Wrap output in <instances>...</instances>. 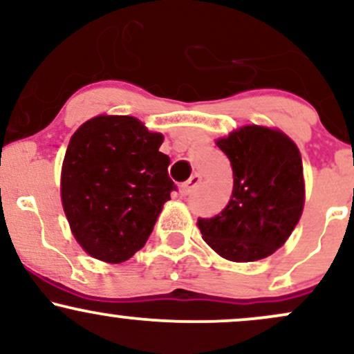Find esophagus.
<instances>
[{
    "label": "esophagus",
    "instance_id": "34e87169",
    "mask_svg": "<svg viewBox=\"0 0 354 354\" xmlns=\"http://www.w3.org/2000/svg\"><path fill=\"white\" fill-rule=\"evenodd\" d=\"M200 183H201V176H200V174H193V176H191L189 180L186 181L185 185H183V188H181L183 194H191V193H194L198 186H200Z\"/></svg>",
    "mask_w": 354,
    "mask_h": 354
}]
</instances>
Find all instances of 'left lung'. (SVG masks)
<instances>
[{
    "label": "left lung",
    "mask_w": 354,
    "mask_h": 354,
    "mask_svg": "<svg viewBox=\"0 0 354 354\" xmlns=\"http://www.w3.org/2000/svg\"><path fill=\"white\" fill-rule=\"evenodd\" d=\"M216 145L233 168V193L221 213L198 218V226L223 258L258 261L284 245L301 216V154L281 131L254 124Z\"/></svg>",
    "instance_id": "left-lung-1"
}]
</instances>
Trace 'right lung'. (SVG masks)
<instances>
[{
    "label": "right lung",
    "instance_id": "right-lung-1",
    "mask_svg": "<svg viewBox=\"0 0 354 354\" xmlns=\"http://www.w3.org/2000/svg\"><path fill=\"white\" fill-rule=\"evenodd\" d=\"M163 135L133 116H96L76 129L61 169V201L93 258L123 263L145 246L176 185Z\"/></svg>",
    "mask_w": 354,
    "mask_h": 354
}]
</instances>
